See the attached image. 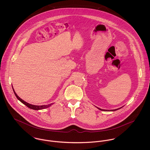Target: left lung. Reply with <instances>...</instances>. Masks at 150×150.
I'll list each match as a JSON object with an SVG mask.
<instances>
[{"instance_id": "obj_1", "label": "left lung", "mask_w": 150, "mask_h": 150, "mask_svg": "<svg viewBox=\"0 0 150 150\" xmlns=\"http://www.w3.org/2000/svg\"><path fill=\"white\" fill-rule=\"evenodd\" d=\"M99 109H100V110H103V111H107V110H102V109H100V108H98ZM120 108H117V109H115V110H111V111H116V110H118V109H120Z\"/></svg>"}]
</instances>
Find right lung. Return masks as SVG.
<instances>
[{
  "label": "right lung",
  "mask_w": 150,
  "mask_h": 150,
  "mask_svg": "<svg viewBox=\"0 0 150 150\" xmlns=\"http://www.w3.org/2000/svg\"><path fill=\"white\" fill-rule=\"evenodd\" d=\"M13 91H14V94H15V95H16V96L17 97V98L23 104H24L25 105H26V106L28 107H29V108H31V109H33V110H42V109H44V108H48V107H50V106H51V105H52V104H50V105H43V106H36V105H31V104H29V103H27V102H26L25 101H24V100H23L22 99H21L17 95V93H16V92H15V91H14V89H13Z\"/></svg>",
  "instance_id": "add662e5"
}]
</instances>
